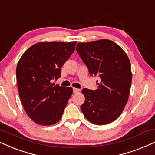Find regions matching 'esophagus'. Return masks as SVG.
Listing matches in <instances>:
<instances>
[{"label": "esophagus", "instance_id": "obj_1", "mask_svg": "<svg viewBox=\"0 0 155 155\" xmlns=\"http://www.w3.org/2000/svg\"><path fill=\"white\" fill-rule=\"evenodd\" d=\"M80 92V89H78V88H73V92L74 93H78V92Z\"/></svg>", "mask_w": 155, "mask_h": 155}]
</instances>
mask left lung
Masks as SVG:
<instances>
[{"label":"left lung","instance_id":"1","mask_svg":"<svg viewBox=\"0 0 155 155\" xmlns=\"http://www.w3.org/2000/svg\"><path fill=\"white\" fill-rule=\"evenodd\" d=\"M76 51L90 74L100 78L97 90H82L85 99L80 107L82 113L93 124H109L121 114L129 98L132 78L129 58L107 39L78 43Z\"/></svg>","mask_w":155,"mask_h":155}]
</instances>
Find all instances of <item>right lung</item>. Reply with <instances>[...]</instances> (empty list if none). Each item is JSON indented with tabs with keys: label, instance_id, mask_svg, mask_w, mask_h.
Returning <instances> with one entry per match:
<instances>
[{
	"label": "right lung",
	"instance_id": "right-lung-1",
	"mask_svg": "<svg viewBox=\"0 0 155 155\" xmlns=\"http://www.w3.org/2000/svg\"><path fill=\"white\" fill-rule=\"evenodd\" d=\"M76 42H40L20 58L16 68L19 97L28 117L43 126L61 119L73 88L55 85L60 68L75 51Z\"/></svg>",
	"mask_w": 155,
	"mask_h": 155
}]
</instances>
